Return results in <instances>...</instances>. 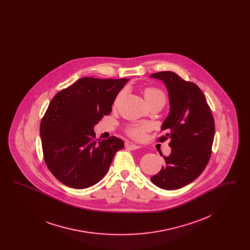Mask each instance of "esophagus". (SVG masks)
<instances>
[{"instance_id":"obj_1","label":"esophagus","mask_w":250,"mask_h":250,"mask_svg":"<svg viewBox=\"0 0 250 250\" xmlns=\"http://www.w3.org/2000/svg\"><path fill=\"white\" fill-rule=\"evenodd\" d=\"M126 148L129 149V150H137V149L141 148V146L137 145V144H133V143H127L126 144Z\"/></svg>"}]
</instances>
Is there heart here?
<instances>
[{
	"label": "heart",
	"mask_w": 250,
	"mask_h": 250,
	"mask_svg": "<svg viewBox=\"0 0 250 250\" xmlns=\"http://www.w3.org/2000/svg\"><path fill=\"white\" fill-rule=\"evenodd\" d=\"M123 95H124V91H121L118 93V95H116L114 102H113L114 107L117 106ZM143 95H144V98H145L146 102L148 103V105L152 104V103H160L164 106L166 103V95H165L164 91L161 90L160 88L154 87V86L146 87L143 91ZM147 130H148V126L146 125L132 124V125H128L125 128V133L133 140L142 141Z\"/></svg>",
	"instance_id": "1"
}]
</instances>
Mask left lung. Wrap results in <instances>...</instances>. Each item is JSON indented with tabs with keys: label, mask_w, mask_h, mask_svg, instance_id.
Masks as SVG:
<instances>
[{
	"label": "left lung",
	"mask_w": 250,
	"mask_h": 250,
	"mask_svg": "<svg viewBox=\"0 0 250 250\" xmlns=\"http://www.w3.org/2000/svg\"><path fill=\"white\" fill-rule=\"evenodd\" d=\"M152 78L166 84L170 111L162 125L165 136L159 143L170 139L171 153L165 158L161 170L151 177L160 188H181L198 178L207 166L214 137V120L206 98L197 84L187 82L174 72H157Z\"/></svg>",
	"instance_id": "8db88e82"
}]
</instances>
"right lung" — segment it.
I'll list each match as a JSON object with an SVG mask.
<instances>
[{"label": "right lung", "instance_id": "obj_1", "mask_svg": "<svg viewBox=\"0 0 250 250\" xmlns=\"http://www.w3.org/2000/svg\"><path fill=\"white\" fill-rule=\"evenodd\" d=\"M127 79L86 77L61 90L41 120L45 163L54 177L73 188H87L105 176L124 142L111 136L95 140L93 128L111 106Z\"/></svg>", "mask_w": 250, "mask_h": 250}]
</instances>
